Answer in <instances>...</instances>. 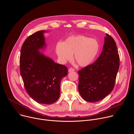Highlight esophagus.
I'll return each instance as SVG.
<instances>
[{
	"label": "esophagus",
	"mask_w": 134,
	"mask_h": 134,
	"mask_svg": "<svg viewBox=\"0 0 134 134\" xmlns=\"http://www.w3.org/2000/svg\"><path fill=\"white\" fill-rule=\"evenodd\" d=\"M74 70H75V69H74V68H70L68 69V72L73 71H74Z\"/></svg>",
	"instance_id": "34e87169"
}]
</instances>
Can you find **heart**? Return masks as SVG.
<instances>
[{
    "mask_svg": "<svg viewBox=\"0 0 134 134\" xmlns=\"http://www.w3.org/2000/svg\"><path fill=\"white\" fill-rule=\"evenodd\" d=\"M100 49L99 42L95 39L83 35H72L63 42L56 45L55 51L63 64H66L72 58L81 67L91 64L97 56Z\"/></svg>",
    "mask_w": 134,
    "mask_h": 134,
    "instance_id": "obj_1",
    "label": "heart"
}]
</instances>
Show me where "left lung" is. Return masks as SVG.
I'll return each mask as SVG.
<instances>
[{
    "label": "left lung",
    "instance_id": "1",
    "mask_svg": "<svg viewBox=\"0 0 134 134\" xmlns=\"http://www.w3.org/2000/svg\"><path fill=\"white\" fill-rule=\"evenodd\" d=\"M118 53L115 41L106 34L103 50L98 59L79 71L78 88L84 100L96 102L111 92L119 68Z\"/></svg>",
    "mask_w": 134,
    "mask_h": 134
}]
</instances>
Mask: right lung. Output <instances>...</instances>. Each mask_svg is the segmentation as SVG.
I'll use <instances>...</instances> for the list:
<instances>
[{"label": "right lung", "instance_id": "right-lung-1", "mask_svg": "<svg viewBox=\"0 0 134 134\" xmlns=\"http://www.w3.org/2000/svg\"><path fill=\"white\" fill-rule=\"evenodd\" d=\"M40 31L24 41L20 55V72L25 90L36 102L50 104L60 96V82L67 75V68L55 63L40 50L47 47L44 33Z\"/></svg>", "mask_w": 134, "mask_h": 134}]
</instances>
